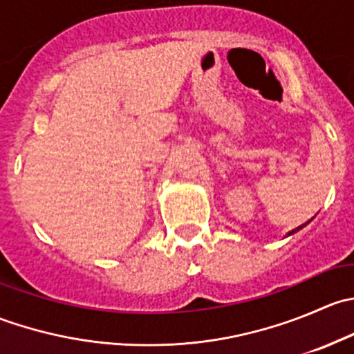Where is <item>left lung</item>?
Instances as JSON below:
<instances>
[{
  "label": "left lung",
  "instance_id": "obj_1",
  "mask_svg": "<svg viewBox=\"0 0 354 354\" xmlns=\"http://www.w3.org/2000/svg\"><path fill=\"white\" fill-rule=\"evenodd\" d=\"M306 224H308V223H306ZM303 226H305V224H303ZM303 226H299V227H296V230H292V231H291V233H289V234H292V233H296V231H298V230H301V227H303Z\"/></svg>",
  "mask_w": 354,
  "mask_h": 354
}]
</instances>
